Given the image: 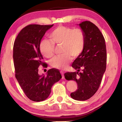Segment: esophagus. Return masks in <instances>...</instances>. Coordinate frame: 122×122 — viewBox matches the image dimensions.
Wrapping results in <instances>:
<instances>
[{"instance_id":"34e87169","label":"esophagus","mask_w":122,"mask_h":122,"mask_svg":"<svg viewBox=\"0 0 122 122\" xmlns=\"http://www.w3.org/2000/svg\"><path fill=\"white\" fill-rule=\"evenodd\" d=\"M61 74H62V78H65V76H64V72L63 71H60Z\"/></svg>"}]
</instances>
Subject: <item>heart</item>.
Segmentation results:
<instances>
[{
	"label": "heart",
	"mask_w": 122,
	"mask_h": 122,
	"mask_svg": "<svg viewBox=\"0 0 122 122\" xmlns=\"http://www.w3.org/2000/svg\"><path fill=\"white\" fill-rule=\"evenodd\" d=\"M49 40H44L39 45L40 51L47 58L52 57L55 52V45L61 46L63 55L55 57L51 61V65L57 69H64L71 61V57L76 58L83 52L86 45V36L81 28H73L59 26L55 28L49 36Z\"/></svg>",
	"instance_id": "heart-1"
}]
</instances>
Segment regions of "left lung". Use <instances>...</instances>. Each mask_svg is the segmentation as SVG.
Listing matches in <instances>:
<instances>
[{
	"label": "left lung",
	"mask_w": 122,
	"mask_h": 122,
	"mask_svg": "<svg viewBox=\"0 0 122 122\" xmlns=\"http://www.w3.org/2000/svg\"><path fill=\"white\" fill-rule=\"evenodd\" d=\"M86 33V45L83 52L72 64L76 72H67V80H74L77 89L71 92V98L86 101L98 90L106 69L107 50L105 39L95 25L89 21L79 24Z\"/></svg>",
	"instance_id": "obj_1"
}]
</instances>
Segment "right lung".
Listing matches in <instances>:
<instances>
[{"label":"right lung","mask_w":122,"mask_h":122,"mask_svg":"<svg viewBox=\"0 0 122 122\" xmlns=\"http://www.w3.org/2000/svg\"><path fill=\"white\" fill-rule=\"evenodd\" d=\"M51 25L32 24L26 26L18 34L13 45V57L15 77L26 96L34 102L46 100L51 86L62 78L59 71L52 68L47 75H40V65L47 68L39 49L42 37Z\"/></svg>","instance_id":"right-lung-1"}]
</instances>
